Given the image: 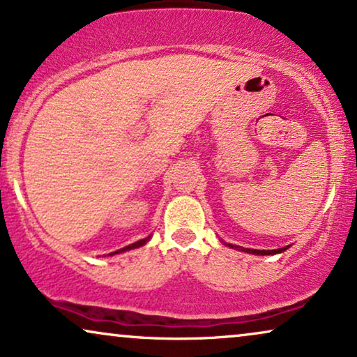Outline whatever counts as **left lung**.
<instances>
[{"label": "left lung", "instance_id": "left-lung-1", "mask_svg": "<svg viewBox=\"0 0 357 357\" xmlns=\"http://www.w3.org/2000/svg\"><path fill=\"white\" fill-rule=\"evenodd\" d=\"M228 246H230V248L240 250V251H246V253H250V255H261V256L278 255V253H282V251H286L289 248V246H286V248H279V250H251V248H241V246H235V245H228Z\"/></svg>", "mask_w": 357, "mask_h": 357}]
</instances>
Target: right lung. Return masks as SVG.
<instances>
[{"label": "right lung", "instance_id": "obj_1", "mask_svg": "<svg viewBox=\"0 0 357 357\" xmlns=\"http://www.w3.org/2000/svg\"><path fill=\"white\" fill-rule=\"evenodd\" d=\"M150 240V236H146V238H144V240H139V241H135V243H132V245H129V246H126V248H122V250H117V251H114V253H109V256H112V255H117V253H123V251H129V250H134V248H140V246H144L146 241Z\"/></svg>", "mask_w": 357, "mask_h": 357}]
</instances>
